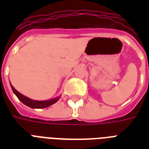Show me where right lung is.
<instances>
[{"instance_id": "add662e5", "label": "right lung", "mask_w": 149, "mask_h": 149, "mask_svg": "<svg viewBox=\"0 0 149 149\" xmlns=\"http://www.w3.org/2000/svg\"><path fill=\"white\" fill-rule=\"evenodd\" d=\"M11 88H12L13 92L15 93V94L17 96V97L21 100V101L24 104L27 105L29 107H31V108H45V107H49L51 105H52L53 104H55L56 102H57L58 100V97L55 98V99L50 100H45V101H37V100H33L29 99V98L24 97L22 94L17 92L14 86H11Z\"/></svg>"}]
</instances>
